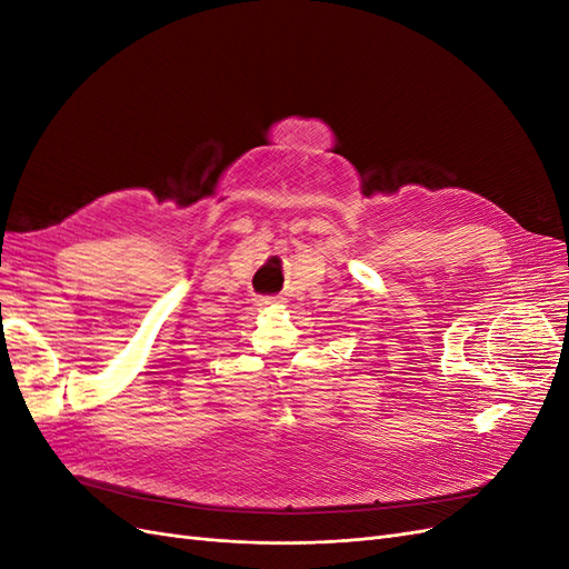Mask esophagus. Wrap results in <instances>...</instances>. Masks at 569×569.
I'll return each instance as SVG.
<instances>
[{
  "instance_id": "1",
  "label": "esophagus",
  "mask_w": 569,
  "mask_h": 569,
  "mask_svg": "<svg viewBox=\"0 0 569 569\" xmlns=\"http://www.w3.org/2000/svg\"><path fill=\"white\" fill-rule=\"evenodd\" d=\"M278 303H284V299L282 297H258L256 299L258 308H268V306H278Z\"/></svg>"
}]
</instances>
